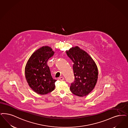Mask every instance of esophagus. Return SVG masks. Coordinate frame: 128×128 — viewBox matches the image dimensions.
I'll list each match as a JSON object with an SVG mask.
<instances>
[{"instance_id": "34e87169", "label": "esophagus", "mask_w": 128, "mask_h": 128, "mask_svg": "<svg viewBox=\"0 0 128 128\" xmlns=\"http://www.w3.org/2000/svg\"><path fill=\"white\" fill-rule=\"evenodd\" d=\"M58 79H59L60 80H64V77H60V78H58Z\"/></svg>"}]
</instances>
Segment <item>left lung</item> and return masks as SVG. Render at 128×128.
Listing matches in <instances>:
<instances>
[{
  "instance_id": "obj_1",
  "label": "left lung",
  "mask_w": 128,
  "mask_h": 128,
  "mask_svg": "<svg viewBox=\"0 0 128 128\" xmlns=\"http://www.w3.org/2000/svg\"><path fill=\"white\" fill-rule=\"evenodd\" d=\"M66 54L73 62L75 80L71 84L70 91L78 96H85L92 92L97 83V66L92 58L78 46L66 50Z\"/></svg>"
}]
</instances>
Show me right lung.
<instances>
[{"mask_svg":"<svg viewBox=\"0 0 128 128\" xmlns=\"http://www.w3.org/2000/svg\"><path fill=\"white\" fill-rule=\"evenodd\" d=\"M54 51L50 47L43 46L35 51L26 63L25 73L29 86L36 93L45 95L52 92L56 80L51 76L48 59L53 56Z\"/></svg>","mask_w":128,"mask_h":128,"instance_id":"add662e5","label":"right lung"}]
</instances>
